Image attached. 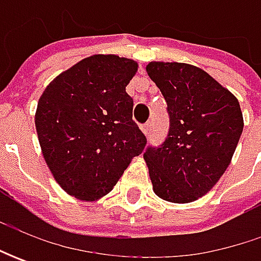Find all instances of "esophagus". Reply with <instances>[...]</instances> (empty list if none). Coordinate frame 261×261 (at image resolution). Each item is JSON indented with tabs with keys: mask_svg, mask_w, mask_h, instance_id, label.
<instances>
[{
	"mask_svg": "<svg viewBox=\"0 0 261 261\" xmlns=\"http://www.w3.org/2000/svg\"><path fill=\"white\" fill-rule=\"evenodd\" d=\"M142 132H144V135H148L149 134V130H151V123H145V125H142Z\"/></svg>",
	"mask_w": 261,
	"mask_h": 261,
	"instance_id": "1",
	"label": "esophagus"
}]
</instances>
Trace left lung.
<instances>
[{
	"label": "left lung",
	"instance_id": "1",
	"mask_svg": "<svg viewBox=\"0 0 261 261\" xmlns=\"http://www.w3.org/2000/svg\"><path fill=\"white\" fill-rule=\"evenodd\" d=\"M146 72L161 90L170 115L166 142L144 154L152 190L171 203L195 202L231 164L244 127L238 98L190 64L152 61Z\"/></svg>",
	"mask_w": 261,
	"mask_h": 261
}]
</instances>
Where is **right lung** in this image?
<instances>
[{
  "instance_id": "right-lung-1",
  "label": "right lung",
  "mask_w": 261,
  "mask_h": 261,
  "mask_svg": "<svg viewBox=\"0 0 261 261\" xmlns=\"http://www.w3.org/2000/svg\"><path fill=\"white\" fill-rule=\"evenodd\" d=\"M138 62L91 55L54 78L35 115L40 149L68 195L94 202L113 190L146 139L132 120L126 86Z\"/></svg>"
}]
</instances>
